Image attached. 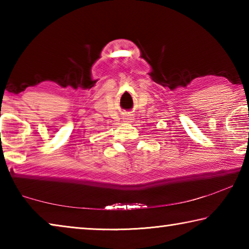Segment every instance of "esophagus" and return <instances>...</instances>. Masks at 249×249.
I'll list each match as a JSON object with an SVG mask.
<instances>
[{"instance_id":"34e87169","label":"esophagus","mask_w":249,"mask_h":249,"mask_svg":"<svg viewBox=\"0 0 249 249\" xmlns=\"http://www.w3.org/2000/svg\"><path fill=\"white\" fill-rule=\"evenodd\" d=\"M123 120H124L125 122H132L133 116H132V114H129V113H127V114H125V115L123 116Z\"/></svg>"}]
</instances>
